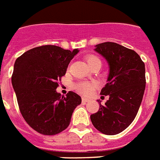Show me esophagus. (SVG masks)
<instances>
[{"mask_svg": "<svg viewBox=\"0 0 160 160\" xmlns=\"http://www.w3.org/2000/svg\"><path fill=\"white\" fill-rule=\"evenodd\" d=\"M82 101L83 103H87V102L90 101V99H88V98H86V97H82Z\"/></svg>", "mask_w": 160, "mask_h": 160, "instance_id": "esophagus-1", "label": "esophagus"}]
</instances>
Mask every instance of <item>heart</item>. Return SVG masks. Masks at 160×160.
<instances>
[{
	"label": "heart",
	"mask_w": 160,
	"mask_h": 160,
	"mask_svg": "<svg viewBox=\"0 0 160 160\" xmlns=\"http://www.w3.org/2000/svg\"><path fill=\"white\" fill-rule=\"evenodd\" d=\"M86 61H87L88 65L92 67L93 65L99 64L101 65V60L99 57L95 55H88L86 57ZM95 87V84L93 82H81L77 83L75 85V90L79 92V93L83 94V95H89L93 91L94 88Z\"/></svg>",
	"instance_id": "1"
}]
</instances>
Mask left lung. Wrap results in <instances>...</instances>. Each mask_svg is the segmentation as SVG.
Wrapping results in <instances>:
<instances>
[{"label":"left lung","instance_id":"8db88e82","mask_svg":"<svg viewBox=\"0 0 160 160\" xmlns=\"http://www.w3.org/2000/svg\"><path fill=\"white\" fill-rule=\"evenodd\" d=\"M95 51L108 63V83L100 95L109 99L104 105L98 100L99 111L91 120L99 132L115 135L125 130L138 112L146 87L145 64L136 52L112 42L95 45Z\"/></svg>","mask_w":160,"mask_h":160}]
</instances>
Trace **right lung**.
I'll return each mask as SVG.
<instances>
[{
	"mask_svg": "<svg viewBox=\"0 0 160 160\" xmlns=\"http://www.w3.org/2000/svg\"><path fill=\"white\" fill-rule=\"evenodd\" d=\"M78 52L43 45L28 50L15 61L11 80L19 110L27 124L41 134L65 130L73 110L82 103L81 97L73 91L64 96L56 91Z\"/></svg>",
	"mask_w": 160,
	"mask_h": 160,
	"instance_id": "1",
	"label": "right lung"
}]
</instances>
